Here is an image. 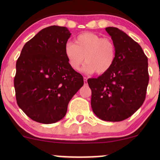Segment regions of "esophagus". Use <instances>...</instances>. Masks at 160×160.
Wrapping results in <instances>:
<instances>
[{
    "label": "esophagus",
    "mask_w": 160,
    "mask_h": 160,
    "mask_svg": "<svg viewBox=\"0 0 160 160\" xmlns=\"http://www.w3.org/2000/svg\"><path fill=\"white\" fill-rule=\"evenodd\" d=\"M88 82H87V79L86 78H84V85H87Z\"/></svg>",
    "instance_id": "obj_1"
}]
</instances>
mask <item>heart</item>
Returning a JSON list of instances; mask_svg holds the SVG:
<instances>
[{"instance_id":"heart-1","label":"heart","mask_w":160,"mask_h":160,"mask_svg":"<svg viewBox=\"0 0 160 160\" xmlns=\"http://www.w3.org/2000/svg\"><path fill=\"white\" fill-rule=\"evenodd\" d=\"M64 54L70 67L78 71L86 61L84 71L87 74L99 75L108 73L116 59V47L109 38L92 32H84L75 38L74 43L68 42Z\"/></svg>"}]
</instances>
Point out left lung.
<instances>
[{"mask_svg": "<svg viewBox=\"0 0 160 160\" xmlns=\"http://www.w3.org/2000/svg\"><path fill=\"white\" fill-rule=\"evenodd\" d=\"M116 47L113 67L87 82L92 111L101 120L119 122L131 117L145 100L149 82L148 57L141 46L117 28H105Z\"/></svg>", "mask_w": 160, "mask_h": 160, "instance_id": "obj_1", "label": "left lung"}]
</instances>
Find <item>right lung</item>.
<instances>
[{"label":"right lung","instance_id":"obj_1","mask_svg":"<svg viewBox=\"0 0 160 160\" xmlns=\"http://www.w3.org/2000/svg\"><path fill=\"white\" fill-rule=\"evenodd\" d=\"M66 27L42 29L24 45L14 78L17 104L33 120L44 124L65 117L83 78L70 67L64 47L71 37Z\"/></svg>","mask_w":160,"mask_h":160}]
</instances>
